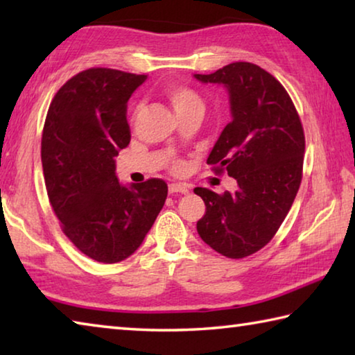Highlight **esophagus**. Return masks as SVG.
Instances as JSON below:
<instances>
[{
	"label": "esophagus",
	"instance_id": "1",
	"mask_svg": "<svg viewBox=\"0 0 355 355\" xmlns=\"http://www.w3.org/2000/svg\"><path fill=\"white\" fill-rule=\"evenodd\" d=\"M169 192L171 194H188L189 188L186 184H180V183H171L169 184Z\"/></svg>",
	"mask_w": 355,
	"mask_h": 355
}]
</instances>
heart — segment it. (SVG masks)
<instances>
[{
    "mask_svg": "<svg viewBox=\"0 0 355 355\" xmlns=\"http://www.w3.org/2000/svg\"><path fill=\"white\" fill-rule=\"evenodd\" d=\"M164 95L166 98L171 101V105L178 117L184 116V114L189 112H203V103L202 95L196 91L194 87L184 86V84H167L164 87ZM141 112V105L133 103L130 106V122L135 123L137 117H139ZM172 169L175 172H180L183 169V161L182 159H173L172 161Z\"/></svg>",
    "mask_w": 355,
    "mask_h": 355,
    "instance_id": "heart-1",
    "label": "heart"
}]
</instances>
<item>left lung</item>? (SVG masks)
<instances>
[{
  "instance_id": "1",
  "label": "left lung",
  "mask_w": 355,
  "mask_h": 355,
  "mask_svg": "<svg viewBox=\"0 0 355 355\" xmlns=\"http://www.w3.org/2000/svg\"><path fill=\"white\" fill-rule=\"evenodd\" d=\"M196 78L224 84L230 92L233 119L207 164L238 183L233 194L194 189L207 207L197 232L220 255L244 258L271 241L297 194L305 152L302 122L285 87L255 64L233 62Z\"/></svg>"
}]
</instances>
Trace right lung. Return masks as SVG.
I'll return each mask as SVG.
<instances>
[{
  "label": "right lung",
  "instance_id": "right-lung-1",
  "mask_svg": "<svg viewBox=\"0 0 355 355\" xmlns=\"http://www.w3.org/2000/svg\"><path fill=\"white\" fill-rule=\"evenodd\" d=\"M147 75L94 67L56 92L42 133L48 199L75 248L100 263L128 258L142 244L167 197L161 178L130 188L116 161L130 144L127 101Z\"/></svg>",
  "mask_w": 355,
  "mask_h": 355
}]
</instances>
